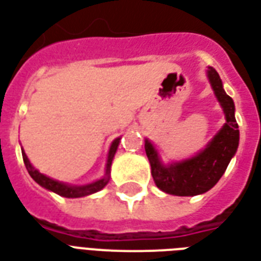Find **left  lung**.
<instances>
[{"label":"left lung","mask_w":261,"mask_h":261,"mask_svg":"<svg viewBox=\"0 0 261 261\" xmlns=\"http://www.w3.org/2000/svg\"><path fill=\"white\" fill-rule=\"evenodd\" d=\"M207 76L214 94L223 106L227 123L206 146V149L191 159L165 167L160 165L152 144L148 141L145 142V152L149 159L153 181L158 188L166 194L177 196L204 194L217 184L238 148L239 130L233 116L235 106L232 98L225 94L219 73L213 67H209Z\"/></svg>","instance_id":"left-lung-1"}]
</instances>
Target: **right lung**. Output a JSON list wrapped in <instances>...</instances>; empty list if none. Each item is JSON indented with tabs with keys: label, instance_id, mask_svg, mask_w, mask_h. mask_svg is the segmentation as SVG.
Returning <instances> with one entry per match:
<instances>
[{
	"label": "right lung",
	"instance_id": "1",
	"mask_svg": "<svg viewBox=\"0 0 261 261\" xmlns=\"http://www.w3.org/2000/svg\"><path fill=\"white\" fill-rule=\"evenodd\" d=\"M119 142H120V138H117V140L113 141V144L111 146V150H109V156H108V165H106V175L99 181H95V182H92V184L88 185H83V187H70V185L66 184H62L59 181H55V179L49 178L47 175L41 174L38 170H36L30 165V162H29L28 156L26 153L22 150V156H23V162H24V166H26V169H28L29 174L32 177L37 184H40L44 188H47V190L52 191V192H55V194L61 195V196H65V198H82V196H87V195H91L94 192H98V191H101L106 184H108V181H109V174H111V165H112V160H113V156L116 153V149H117V145H119Z\"/></svg>",
	"mask_w": 261,
	"mask_h": 261
}]
</instances>
